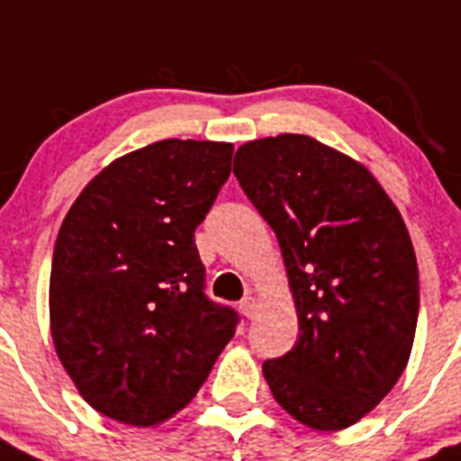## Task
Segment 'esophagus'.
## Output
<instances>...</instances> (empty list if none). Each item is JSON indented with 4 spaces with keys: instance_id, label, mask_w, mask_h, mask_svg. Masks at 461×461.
Returning <instances> with one entry per match:
<instances>
[{
    "instance_id": "esophagus-1",
    "label": "esophagus",
    "mask_w": 461,
    "mask_h": 461,
    "mask_svg": "<svg viewBox=\"0 0 461 461\" xmlns=\"http://www.w3.org/2000/svg\"><path fill=\"white\" fill-rule=\"evenodd\" d=\"M239 308H241V313L246 315L248 320H250V318H253V315H255V311H258V302H255L253 294H248V297L241 299V303H239Z\"/></svg>"
}]
</instances>
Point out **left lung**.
<instances>
[{"label":"left lung","instance_id":"obj_1","mask_svg":"<svg viewBox=\"0 0 461 461\" xmlns=\"http://www.w3.org/2000/svg\"><path fill=\"white\" fill-rule=\"evenodd\" d=\"M234 176L280 243L297 343L262 364L276 402L318 431L346 429L403 374L420 311L415 250L362 164L306 134L243 143Z\"/></svg>","mask_w":461,"mask_h":461}]
</instances>
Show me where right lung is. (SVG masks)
<instances>
[{
  "label": "right lung",
  "mask_w": 461,
  "mask_h": 461,
  "mask_svg": "<svg viewBox=\"0 0 461 461\" xmlns=\"http://www.w3.org/2000/svg\"><path fill=\"white\" fill-rule=\"evenodd\" d=\"M231 143L164 139L111 162L64 218L50 269L55 350L95 411L153 427L194 399L239 325L206 297L194 230Z\"/></svg>",
  "instance_id": "add662e5"
}]
</instances>
